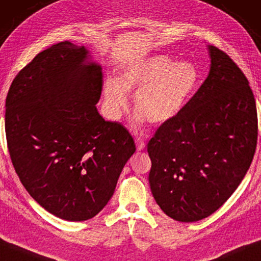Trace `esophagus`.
Segmentation results:
<instances>
[{"label":"esophagus","mask_w":261,"mask_h":261,"mask_svg":"<svg viewBox=\"0 0 261 261\" xmlns=\"http://www.w3.org/2000/svg\"><path fill=\"white\" fill-rule=\"evenodd\" d=\"M136 145H137V150L138 151H142L144 147H145V143H144L143 138H141V137L136 138Z\"/></svg>","instance_id":"obj_1"}]
</instances>
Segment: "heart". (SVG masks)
I'll list each match as a JSON object with an SVG mask.
<instances>
[{"label":"heart","instance_id":"obj_1","mask_svg":"<svg viewBox=\"0 0 261 261\" xmlns=\"http://www.w3.org/2000/svg\"><path fill=\"white\" fill-rule=\"evenodd\" d=\"M200 71L192 62L177 63L166 55L134 61L123 69L118 80L104 82V100L108 116L119 119L127 108V92L136 91L134 123L147 119L152 124L170 122L180 114L198 90Z\"/></svg>","mask_w":261,"mask_h":261}]
</instances>
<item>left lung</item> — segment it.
<instances>
[{
    "instance_id": "obj_1",
    "label": "left lung",
    "mask_w": 261,
    "mask_h": 261,
    "mask_svg": "<svg viewBox=\"0 0 261 261\" xmlns=\"http://www.w3.org/2000/svg\"><path fill=\"white\" fill-rule=\"evenodd\" d=\"M207 49L204 83L147 143L151 192L163 212L181 223L211 216L232 196L250 169L258 137L247 79L224 51Z\"/></svg>"
}]
</instances>
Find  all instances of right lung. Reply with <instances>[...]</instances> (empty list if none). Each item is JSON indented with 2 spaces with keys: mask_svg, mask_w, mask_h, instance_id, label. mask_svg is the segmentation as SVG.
Instances as JSON below:
<instances>
[{
  "mask_svg": "<svg viewBox=\"0 0 261 261\" xmlns=\"http://www.w3.org/2000/svg\"><path fill=\"white\" fill-rule=\"evenodd\" d=\"M102 85L90 51L65 41L38 54L8 91L15 171L30 196L61 219L83 221L102 211L136 151L129 131L98 114Z\"/></svg>",
  "mask_w": 261,
  "mask_h": 261,
  "instance_id": "1",
  "label": "right lung"
}]
</instances>
